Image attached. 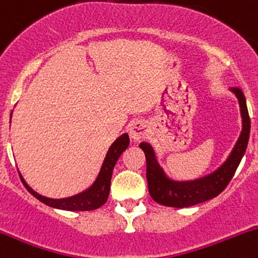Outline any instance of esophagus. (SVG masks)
Wrapping results in <instances>:
<instances>
[{
	"label": "esophagus",
	"mask_w": 258,
	"mask_h": 258,
	"mask_svg": "<svg viewBox=\"0 0 258 258\" xmlns=\"http://www.w3.org/2000/svg\"><path fill=\"white\" fill-rule=\"evenodd\" d=\"M130 136L134 140L139 141L142 137L145 136V126L141 123V122H136V123L131 124L130 126Z\"/></svg>",
	"instance_id": "esophagus-1"
}]
</instances>
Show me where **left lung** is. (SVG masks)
<instances>
[{
	"label": "left lung",
	"mask_w": 258,
	"mask_h": 258,
	"mask_svg": "<svg viewBox=\"0 0 258 258\" xmlns=\"http://www.w3.org/2000/svg\"><path fill=\"white\" fill-rule=\"evenodd\" d=\"M232 91L236 93L238 98L243 128L228 160L224 162V165H222V167H219L216 172L209 176L202 177L194 181H171L165 176L162 169L157 165L151 146L145 142L140 144V147L144 150L145 157H146V179L149 192L156 203L165 207H174V208L196 206L221 194L229 184L246 152L249 139V130H251V119H249L243 92L237 87H232Z\"/></svg>",
	"instance_id": "1"
}]
</instances>
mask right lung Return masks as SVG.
I'll list each match as a JSON object with an SVG mask.
<instances>
[{
    "mask_svg": "<svg viewBox=\"0 0 258 258\" xmlns=\"http://www.w3.org/2000/svg\"><path fill=\"white\" fill-rule=\"evenodd\" d=\"M128 144H130V139L127 134L122 135L119 139H117L116 141L112 144V146L109 147L108 152H107V156L106 159H104L101 172H99L96 182H94L88 190L81 192V194H78V196L71 197V198L50 199V198H46V197H42L40 196V194H37L36 191H34V190L26 184V181L22 179L21 174H20V179H21L22 184L25 185V187L29 190L30 194H32L35 198L39 199L41 203L46 204V206L52 207V208L64 209V211H73V212L93 211V209H97L99 208V207L103 206V204L107 202V199H108L109 187H111L112 171H113V167L114 165H116L118 157L121 156L122 152L128 147Z\"/></svg>",
    "mask_w": 258,
    "mask_h": 258,
    "instance_id": "add662e5",
    "label": "right lung"
}]
</instances>
